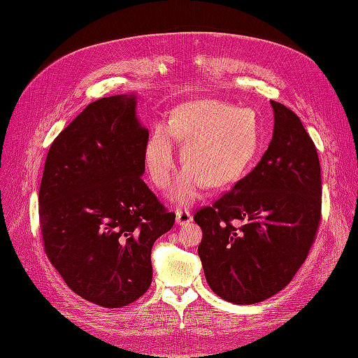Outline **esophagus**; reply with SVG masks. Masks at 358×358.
Segmentation results:
<instances>
[{
  "label": "esophagus",
  "mask_w": 358,
  "mask_h": 358,
  "mask_svg": "<svg viewBox=\"0 0 358 358\" xmlns=\"http://www.w3.org/2000/svg\"><path fill=\"white\" fill-rule=\"evenodd\" d=\"M192 221V215L187 209H178L176 210V222L178 225H188Z\"/></svg>",
  "instance_id": "34e87169"
}]
</instances>
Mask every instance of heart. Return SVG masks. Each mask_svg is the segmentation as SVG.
Masks as SVG:
<instances>
[{"label":"heart","mask_w":358,"mask_h":358,"mask_svg":"<svg viewBox=\"0 0 358 358\" xmlns=\"http://www.w3.org/2000/svg\"><path fill=\"white\" fill-rule=\"evenodd\" d=\"M182 143L180 170L170 191L171 200L191 203L208 183L220 188L239 179L259 145V119L251 107L201 99L178 106L169 124H157L145 148L143 162L155 187H169L176 169V148Z\"/></svg>","instance_id":"heart-1"}]
</instances>
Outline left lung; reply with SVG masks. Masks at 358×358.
<instances>
[{
    "label": "left lung",
    "instance_id": "1",
    "mask_svg": "<svg viewBox=\"0 0 358 358\" xmlns=\"http://www.w3.org/2000/svg\"><path fill=\"white\" fill-rule=\"evenodd\" d=\"M273 136L262 161L194 216L199 255L216 296L254 305L285 288L305 263L321 220V169L299 116L270 101Z\"/></svg>",
    "mask_w": 358,
    "mask_h": 358
}]
</instances>
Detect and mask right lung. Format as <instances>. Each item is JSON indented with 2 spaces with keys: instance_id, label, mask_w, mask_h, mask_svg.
Instances as JSON below:
<instances>
[{
  "instance_id": "add662e5",
  "label": "right lung",
  "mask_w": 358,
  "mask_h": 358,
  "mask_svg": "<svg viewBox=\"0 0 358 358\" xmlns=\"http://www.w3.org/2000/svg\"><path fill=\"white\" fill-rule=\"evenodd\" d=\"M137 95L91 103L53 140L40 183L46 254L66 284L103 308H122L152 282L150 251L175 224L148 188V128Z\"/></svg>"
}]
</instances>
